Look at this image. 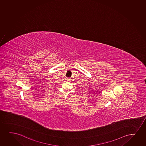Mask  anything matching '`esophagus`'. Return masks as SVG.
I'll return each mask as SVG.
<instances>
[{
  "instance_id": "34e87169",
  "label": "esophagus",
  "mask_w": 146,
  "mask_h": 146,
  "mask_svg": "<svg viewBox=\"0 0 146 146\" xmlns=\"http://www.w3.org/2000/svg\"><path fill=\"white\" fill-rule=\"evenodd\" d=\"M66 80H67V81H70V78H68L66 79Z\"/></svg>"
}]
</instances>
